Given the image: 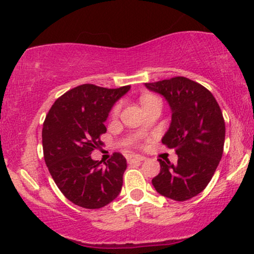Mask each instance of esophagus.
<instances>
[{
	"label": "esophagus",
	"instance_id": "1",
	"mask_svg": "<svg viewBox=\"0 0 254 254\" xmlns=\"http://www.w3.org/2000/svg\"><path fill=\"white\" fill-rule=\"evenodd\" d=\"M145 159L144 156H141V155H137V154H129V155L127 156V160L129 164H132V162H139V161H143Z\"/></svg>",
	"mask_w": 254,
	"mask_h": 254
}]
</instances>
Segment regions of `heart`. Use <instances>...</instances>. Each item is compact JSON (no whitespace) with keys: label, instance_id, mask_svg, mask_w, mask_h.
<instances>
[{"label":"heart","instance_id":"obj_1","mask_svg":"<svg viewBox=\"0 0 254 254\" xmlns=\"http://www.w3.org/2000/svg\"><path fill=\"white\" fill-rule=\"evenodd\" d=\"M153 100H156V98L155 97H151V95H143V97L141 98L142 106H144V105L149 104L150 101H153ZM118 112H119V105H117V106H116L115 109H113V111H112L113 115H117Z\"/></svg>","mask_w":254,"mask_h":254}]
</instances>
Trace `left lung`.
<instances>
[{
    "mask_svg": "<svg viewBox=\"0 0 254 254\" xmlns=\"http://www.w3.org/2000/svg\"><path fill=\"white\" fill-rule=\"evenodd\" d=\"M167 100L172 121L162 143L174 148L177 165L159 159L155 190L178 202L197 196L206 188L223 154L226 125L216 99L202 84L188 77L144 83Z\"/></svg>",
    "mask_w": 254,
    "mask_h": 254,
    "instance_id": "left-lung-1",
    "label": "left lung"
}]
</instances>
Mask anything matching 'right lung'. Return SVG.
I'll return each instance as SVG.
<instances>
[{
  "instance_id": "right-lung-1",
  "label": "right lung",
  "mask_w": 254,
  "mask_h": 254,
  "mask_svg": "<svg viewBox=\"0 0 254 254\" xmlns=\"http://www.w3.org/2000/svg\"><path fill=\"white\" fill-rule=\"evenodd\" d=\"M129 89L81 84L58 98L44 121L45 164L61 192L78 206L103 208L122 190L125 157L115 153L103 166L90 154L101 144L111 109Z\"/></svg>"
}]
</instances>
